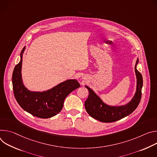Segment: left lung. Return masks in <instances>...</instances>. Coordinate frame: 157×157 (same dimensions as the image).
Masks as SVG:
<instances>
[{
    "instance_id": "8db88e82",
    "label": "left lung",
    "mask_w": 157,
    "mask_h": 157,
    "mask_svg": "<svg viewBox=\"0 0 157 157\" xmlns=\"http://www.w3.org/2000/svg\"><path fill=\"white\" fill-rule=\"evenodd\" d=\"M138 62V59L135 67L137 80L136 91L132 100L124 106L111 107L106 105L92 90L85 86L89 92V95L88 98L85 101V107L86 111L92 118L101 122H113L131 114L136 109L141 100L143 85L142 75L137 71L136 67Z\"/></svg>"
}]
</instances>
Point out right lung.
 Masks as SVG:
<instances>
[{
  "mask_svg": "<svg viewBox=\"0 0 157 157\" xmlns=\"http://www.w3.org/2000/svg\"><path fill=\"white\" fill-rule=\"evenodd\" d=\"M23 48L21 61L15 67L12 74L14 97L19 105L32 115L41 118H48L59 113L63 108L67 96L80 87L76 80H66L46 92H36L28 90L23 84L21 76Z\"/></svg>",
  "mask_w": 157,
  "mask_h": 157,
  "instance_id": "right-lung-1",
  "label": "right lung"
}]
</instances>
